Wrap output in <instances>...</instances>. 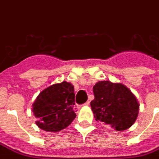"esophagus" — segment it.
<instances>
[{
	"mask_svg": "<svg viewBox=\"0 0 159 159\" xmlns=\"http://www.w3.org/2000/svg\"><path fill=\"white\" fill-rule=\"evenodd\" d=\"M83 105H84V106H89V105H90V102H89V101H87V102H85V103Z\"/></svg>",
	"mask_w": 159,
	"mask_h": 159,
	"instance_id": "esophagus-1",
	"label": "esophagus"
}]
</instances>
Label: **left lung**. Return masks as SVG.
<instances>
[{
  "label": "left lung",
  "instance_id": "left-lung-1",
  "mask_svg": "<svg viewBox=\"0 0 159 159\" xmlns=\"http://www.w3.org/2000/svg\"><path fill=\"white\" fill-rule=\"evenodd\" d=\"M94 100L91 107L96 120L102 121L117 131L133 125L139 105L129 90L120 83L101 81L93 87Z\"/></svg>",
  "mask_w": 159,
  "mask_h": 159
}]
</instances>
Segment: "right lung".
Returning <instances> with one entry per match:
<instances>
[{"instance_id": "right-lung-1", "label": "right lung", "mask_w": 159, "mask_h": 159, "mask_svg": "<svg viewBox=\"0 0 159 159\" xmlns=\"http://www.w3.org/2000/svg\"><path fill=\"white\" fill-rule=\"evenodd\" d=\"M74 87L62 82L53 84L39 93L33 104L38 119L36 125L43 130L57 132L69 125L76 117Z\"/></svg>"}]
</instances>
